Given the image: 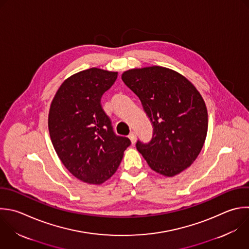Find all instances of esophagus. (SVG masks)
<instances>
[{
  "instance_id": "1",
  "label": "esophagus",
  "mask_w": 249,
  "mask_h": 249,
  "mask_svg": "<svg viewBox=\"0 0 249 249\" xmlns=\"http://www.w3.org/2000/svg\"><path fill=\"white\" fill-rule=\"evenodd\" d=\"M128 138L130 139L131 143L134 144L135 141H136V134H135V132H134V131H131V132L129 133V135H128Z\"/></svg>"
}]
</instances>
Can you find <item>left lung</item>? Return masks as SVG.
Listing matches in <instances>:
<instances>
[{"label": "left lung", "instance_id": "obj_1", "mask_svg": "<svg viewBox=\"0 0 249 249\" xmlns=\"http://www.w3.org/2000/svg\"><path fill=\"white\" fill-rule=\"evenodd\" d=\"M122 80L139 97L153 125L151 141L136 142L149 166L168 177L190 166L208 126L206 106L196 89L182 75L160 66L125 71Z\"/></svg>", "mask_w": 249, "mask_h": 249}]
</instances>
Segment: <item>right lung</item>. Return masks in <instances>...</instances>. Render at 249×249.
I'll use <instances>...</instances> for the list:
<instances>
[{"instance_id": "1", "label": "right lung", "mask_w": 249, "mask_h": 249, "mask_svg": "<svg viewBox=\"0 0 249 249\" xmlns=\"http://www.w3.org/2000/svg\"><path fill=\"white\" fill-rule=\"evenodd\" d=\"M117 72L90 68L68 78L50 109L49 130L65 167L89 184H102L118 169L127 137L117 135L101 97L117 80Z\"/></svg>"}]
</instances>
